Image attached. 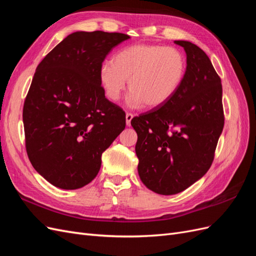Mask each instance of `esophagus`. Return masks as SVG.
Returning <instances> with one entry per match:
<instances>
[{
	"label": "esophagus",
	"mask_w": 256,
	"mask_h": 256,
	"mask_svg": "<svg viewBox=\"0 0 256 256\" xmlns=\"http://www.w3.org/2000/svg\"><path fill=\"white\" fill-rule=\"evenodd\" d=\"M134 116V115L131 114V113H127V114H126V125H127L128 127L131 126V120H132Z\"/></svg>",
	"instance_id": "esophagus-1"
}]
</instances>
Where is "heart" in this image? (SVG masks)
Returning <instances> with one entry per match:
<instances>
[{
	"mask_svg": "<svg viewBox=\"0 0 256 256\" xmlns=\"http://www.w3.org/2000/svg\"><path fill=\"white\" fill-rule=\"evenodd\" d=\"M187 69L184 53L174 47L138 44L115 54L113 63L100 67L99 80L106 96L118 102L126 88L130 106H164L182 86Z\"/></svg>",
	"mask_w": 256,
	"mask_h": 256,
	"instance_id": "b5f03b06",
	"label": "heart"
}]
</instances>
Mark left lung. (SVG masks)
Here are the masks:
<instances>
[{
  "label": "left lung",
  "mask_w": 256,
  "mask_h": 256,
  "mask_svg": "<svg viewBox=\"0 0 256 256\" xmlns=\"http://www.w3.org/2000/svg\"><path fill=\"white\" fill-rule=\"evenodd\" d=\"M174 42L187 54L182 86L166 104L131 120L138 176L162 196L180 193L207 173L224 126L221 79L210 60L194 44Z\"/></svg>",
  "instance_id": "1"
}]
</instances>
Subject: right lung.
I'll return each instance as SVG.
<instances>
[{"instance_id": "obj_1", "label": "right lung", "mask_w": 256, "mask_h": 256, "mask_svg": "<svg viewBox=\"0 0 256 256\" xmlns=\"http://www.w3.org/2000/svg\"><path fill=\"white\" fill-rule=\"evenodd\" d=\"M122 33L74 32L37 66L23 106L26 146L33 168L58 188L74 190L97 176L102 154L126 126L109 102L99 70Z\"/></svg>"}]
</instances>
